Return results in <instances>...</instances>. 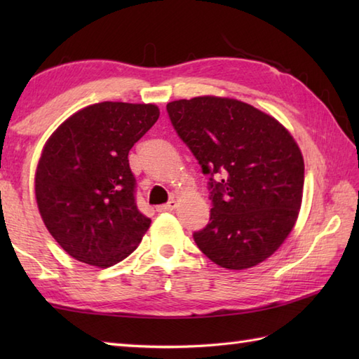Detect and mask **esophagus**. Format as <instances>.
<instances>
[{
    "mask_svg": "<svg viewBox=\"0 0 359 359\" xmlns=\"http://www.w3.org/2000/svg\"><path fill=\"white\" fill-rule=\"evenodd\" d=\"M175 207H177V202H175L174 199L170 201L168 203H163V205H158L157 207V211L158 212H165V211H172Z\"/></svg>",
    "mask_w": 359,
    "mask_h": 359,
    "instance_id": "esophagus-1",
    "label": "esophagus"
}]
</instances>
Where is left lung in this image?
<instances>
[{"instance_id": "obj_1", "label": "left lung", "mask_w": 359, "mask_h": 359, "mask_svg": "<svg viewBox=\"0 0 359 359\" xmlns=\"http://www.w3.org/2000/svg\"><path fill=\"white\" fill-rule=\"evenodd\" d=\"M175 133L210 175V222L193 234L202 253L228 270L270 257L293 230L304 158L287 129L255 106L225 97L166 104ZM222 173L219 182L214 175Z\"/></svg>"}]
</instances>
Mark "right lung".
<instances>
[{
    "instance_id": "obj_1",
    "label": "right lung",
    "mask_w": 359,
    "mask_h": 359,
    "mask_svg": "<svg viewBox=\"0 0 359 359\" xmlns=\"http://www.w3.org/2000/svg\"><path fill=\"white\" fill-rule=\"evenodd\" d=\"M156 104L86 106L46 142L35 172L43 222L67 255L108 269L139 245L151 219L135 203L128 154L156 123Z\"/></svg>"
}]
</instances>
